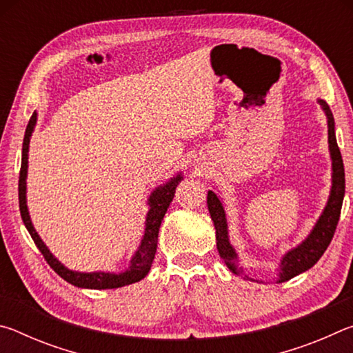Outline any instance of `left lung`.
Instances as JSON below:
<instances>
[{"label":"left lung","instance_id":"obj_1","mask_svg":"<svg viewBox=\"0 0 353 353\" xmlns=\"http://www.w3.org/2000/svg\"><path fill=\"white\" fill-rule=\"evenodd\" d=\"M319 103L322 105V109L325 110V115L328 119V145H330V155L333 160V185L330 191V198H328L324 213L321 214L319 221L316 223L314 229L312 230V234L308 235L307 240L302 244H299L296 249L290 250V252L282 259L277 280L279 283L286 282V280L305 272L318 263V260L324 255L328 244L332 241L339 221V214H341L345 190L344 163L341 151H339L336 143V137H334V119L330 107H328L325 101L322 99H319ZM207 205L208 212H210V216L213 219L214 229H216V248L219 256L224 260L227 268H229L232 272L243 274L241 268H238L235 249L230 246L229 236H227V223L223 204H221L219 198L213 193V191H208Z\"/></svg>","mask_w":353,"mask_h":353}]
</instances>
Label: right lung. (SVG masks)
<instances>
[{
    "label": "right lung",
    "instance_id": "add662e5",
    "mask_svg": "<svg viewBox=\"0 0 353 353\" xmlns=\"http://www.w3.org/2000/svg\"><path fill=\"white\" fill-rule=\"evenodd\" d=\"M35 119L37 115L35 112L32 113L31 119H29L25 139H23V151H21V168H20V179H19V202H20V213L21 219L25 223L26 229L31 234L35 246L39 248L41 255L45 256L52 270H54L59 276L63 280H67L68 283L79 286V288H93V290H105V288H119V286H126L130 283H135L146 277V274L151 270L155 250H157V238H159V229L162 224V219L165 216L166 210L171 204L172 198H174L176 188L179 182L182 181L181 174H177L174 179H171L168 183H165L163 187H159L154 191L151 198H149V208L148 216H146V229L145 236H143L141 244L139 250H137L130 266L128 271L121 274H110V272H74L65 268L62 263H59L57 259H54L48 248L40 240L37 232L32 227L31 218H29L28 207H26V171H28V151H29V139L35 126Z\"/></svg>",
    "mask_w": 353,
    "mask_h": 353
}]
</instances>
